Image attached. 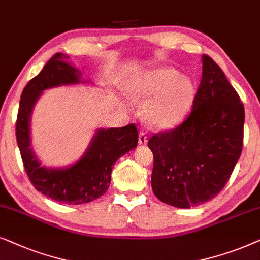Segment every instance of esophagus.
Wrapping results in <instances>:
<instances>
[{
    "label": "esophagus",
    "instance_id": "1",
    "mask_svg": "<svg viewBox=\"0 0 260 260\" xmlns=\"http://www.w3.org/2000/svg\"><path fill=\"white\" fill-rule=\"evenodd\" d=\"M147 134L146 132H144V131H141V132L139 133V144L140 145H145L147 144Z\"/></svg>",
    "mask_w": 260,
    "mask_h": 260
}]
</instances>
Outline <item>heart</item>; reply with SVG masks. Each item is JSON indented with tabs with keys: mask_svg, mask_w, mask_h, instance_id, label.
Wrapping results in <instances>:
<instances>
[{
	"mask_svg": "<svg viewBox=\"0 0 260 260\" xmlns=\"http://www.w3.org/2000/svg\"><path fill=\"white\" fill-rule=\"evenodd\" d=\"M128 95L145 103V116L157 128H171L184 119L196 96L191 77L178 75L171 68H155L140 72L128 83Z\"/></svg>",
	"mask_w": 260,
	"mask_h": 260,
	"instance_id": "1",
	"label": "heart"
}]
</instances>
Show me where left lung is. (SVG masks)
<instances>
[{
  "label": "left lung",
  "instance_id": "left-lung-1",
  "mask_svg": "<svg viewBox=\"0 0 260 260\" xmlns=\"http://www.w3.org/2000/svg\"><path fill=\"white\" fill-rule=\"evenodd\" d=\"M202 79L188 117L148 140L153 153L151 184L161 202L196 207L224 188L244 140L245 110L219 65L202 55Z\"/></svg>",
  "mask_w": 260,
  "mask_h": 260
}]
</instances>
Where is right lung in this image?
Returning <instances> with one entry per match:
<instances>
[{
  "label": "right lung",
  "instance_id": "add662e5",
  "mask_svg": "<svg viewBox=\"0 0 260 260\" xmlns=\"http://www.w3.org/2000/svg\"><path fill=\"white\" fill-rule=\"evenodd\" d=\"M81 71L55 53L40 74L30 79L20 99L16 120V141L23 166L38 191L67 205H82L101 197L109 188L112 169L117 159L137 147L138 131L133 123L119 128H100L89 147L77 162L53 169L41 165L30 147V115L44 90L54 86L78 84Z\"/></svg>",
  "mask_w": 260,
  "mask_h": 260
}]
</instances>
